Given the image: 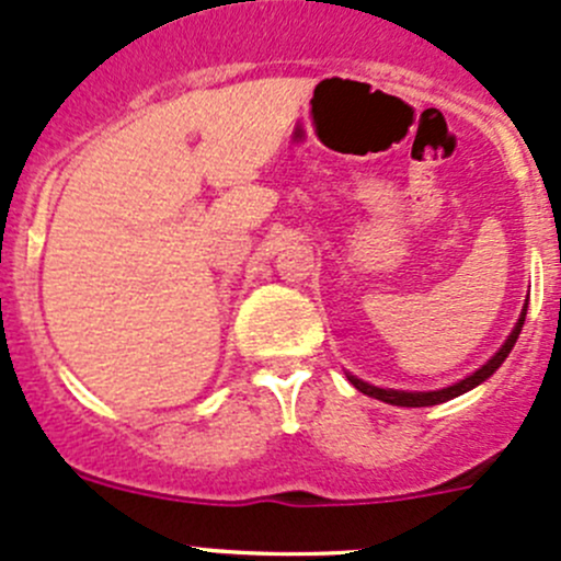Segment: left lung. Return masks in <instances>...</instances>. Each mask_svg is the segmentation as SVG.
Wrapping results in <instances>:
<instances>
[{
  "label": "left lung",
  "instance_id": "left-lung-1",
  "mask_svg": "<svg viewBox=\"0 0 561 561\" xmlns=\"http://www.w3.org/2000/svg\"><path fill=\"white\" fill-rule=\"evenodd\" d=\"M524 320H526V304H524L522 314H518V322H516V325H513L511 336L505 339V344H502V347L496 350V353L491 355V358L485 360V364L480 366L478 371H472V375H467V377H463V380H458V382H454V386H448V388H439V390H396V388H377V386H369V382L358 380V377L350 375V371H347V380L353 382V386L358 388L360 393L371 396V399L386 401V404H396V407H434V404H443V401H450V399H456V396L467 393V390L478 388L480 382L489 380V377L494 375V371L500 369L502 364H505V358H507V355H511L513 344H516L518 333H522Z\"/></svg>",
  "mask_w": 561,
  "mask_h": 561
}]
</instances>
